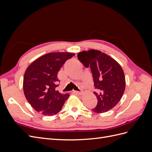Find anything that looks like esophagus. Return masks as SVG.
<instances>
[{
	"instance_id": "obj_1",
	"label": "esophagus",
	"mask_w": 152,
	"mask_h": 152,
	"mask_svg": "<svg viewBox=\"0 0 152 152\" xmlns=\"http://www.w3.org/2000/svg\"><path fill=\"white\" fill-rule=\"evenodd\" d=\"M74 93L77 94H79V95H82V94H83V92L82 91H74Z\"/></svg>"
}]
</instances>
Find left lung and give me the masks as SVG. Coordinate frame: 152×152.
Masks as SVG:
<instances>
[{
	"label": "left lung",
	"instance_id": "1",
	"mask_svg": "<svg viewBox=\"0 0 152 152\" xmlns=\"http://www.w3.org/2000/svg\"><path fill=\"white\" fill-rule=\"evenodd\" d=\"M77 58L86 67L90 66L95 88L98 91L94 92L98 104L92 110L104 113L115 107L126 89L125 75L119 63L108 54L94 49L80 52Z\"/></svg>",
	"mask_w": 152,
	"mask_h": 152
}]
</instances>
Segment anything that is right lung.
Listing matches in <instances>:
<instances>
[{"mask_svg":"<svg viewBox=\"0 0 152 152\" xmlns=\"http://www.w3.org/2000/svg\"><path fill=\"white\" fill-rule=\"evenodd\" d=\"M72 53H50L39 57L27 67L23 77L25 98L37 112L51 116L61 110L69 94L56 90L58 73Z\"/></svg>","mask_w":152,"mask_h":152,"instance_id":"obj_1","label":"right lung"}]
</instances>
